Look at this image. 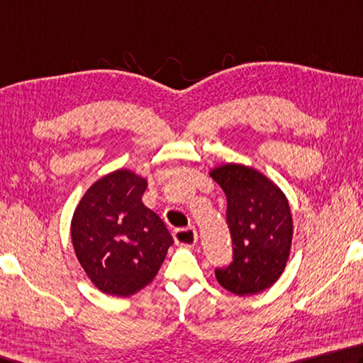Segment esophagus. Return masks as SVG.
<instances>
[{"label":"esophagus","instance_id":"esophagus-1","mask_svg":"<svg viewBox=\"0 0 363 363\" xmlns=\"http://www.w3.org/2000/svg\"><path fill=\"white\" fill-rule=\"evenodd\" d=\"M173 238L176 241V245L192 247V246H195L196 240H199V233H196V230L192 227L176 228L173 232Z\"/></svg>","mask_w":363,"mask_h":363}]
</instances>
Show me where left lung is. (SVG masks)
I'll use <instances>...</instances> for the list:
<instances>
[{
  "label": "left lung",
  "mask_w": 363,
  "mask_h": 363,
  "mask_svg": "<svg viewBox=\"0 0 363 363\" xmlns=\"http://www.w3.org/2000/svg\"><path fill=\"white\" fill-rule=\"evenodd\" d=\"M227 196L233 260L216 268L219 284L235 295H255L273 286L291 252L292 214L279 187L254 168L228 163L211 171Z\"/></svg>",
  "instance_id": "8db88e82"
}]
</instances>
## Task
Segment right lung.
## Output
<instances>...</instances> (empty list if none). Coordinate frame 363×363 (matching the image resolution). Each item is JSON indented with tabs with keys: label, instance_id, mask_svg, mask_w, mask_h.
<instances>
[{
	"label": "right lung",
	"instance_id": "right-lung-1",
	"mask_svg": "<svg viewBox=\"0 0 363 363\" xmlns=\"http://www.w3.org/2000/svg\"><path fill=\"white\" fill-rule=\"evenodd\" d=\"M147 182L128 169L101 177L77 204L71 240L101 292L130 296L155 278L174 240L141 196Z\"/></svg>",
	"mask_w": 363,
	"mask_h": 363
}]
</instances>
